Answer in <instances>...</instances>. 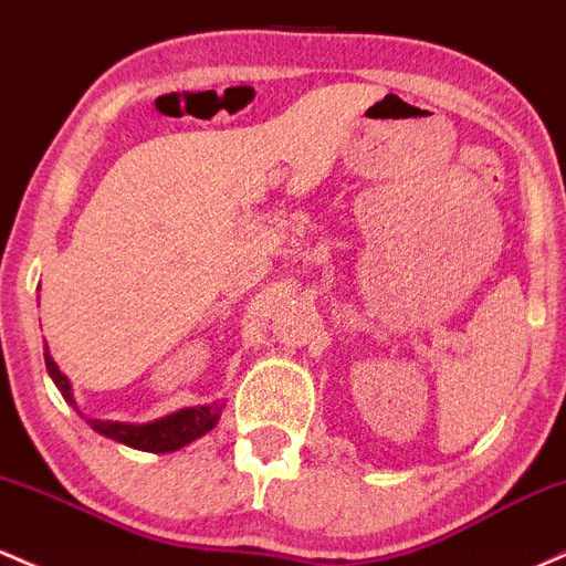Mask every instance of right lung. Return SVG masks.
Here are the masks:
<instances>
[{
    "label": "right lung",
    "instance_id": "obj_1",
    "mask_svg": "<svg viewBox=\"0 0 566 566\" xmlns=\"http://www.w3.org/2000/svg\"><path fill=\"white\" fill-rule=\"evenodd\" d=\"M44 365H48V373L57 391L63 394V399L69 405H74V396H71V386L66 375L57 369L53 356L44 350ZM220 418V405H205V407H188L178 409V412L167 415V418L154 420V423L146 426H129V423H112V420H87L90 426L95 428L103 437L122 441V444L133 447V450L143 452H175L180 447L191 444L193 439L205 437L207 431H212Z\"/></svg>",
    "mask_w": 566,
    "mask_h": 566
}]
</instances>
